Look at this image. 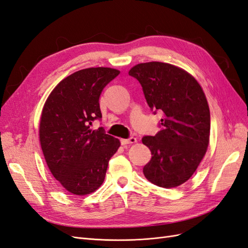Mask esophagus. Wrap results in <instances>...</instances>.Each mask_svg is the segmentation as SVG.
I'll return each instance as SVG.
<instances>
[{
  "mask_svg": "<svg viewBox=\"0 0 248 248\" xmlns=\"http://www.w3.org/2000/svg\"><path fill=\"white\" fill-rule=\"evenodd\" d=\"M138 141V140L136 138H130V139H127V140H121V144L122 145H129V144H136Z\"/></svg>",
  "mask_w": 248,
  "mask_h": 248,
  "instance_id": "obj_1",
  "label": "esophagus"
}]
</instances>
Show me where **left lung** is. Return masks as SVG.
Listing matches in <instances>:
<instances>
[{
	"label": "left lung",
	"instance_id": "8db88e82",
	"mask_svg": "<svg viewBox=\"0 0 248 248\" xmlns=\"http://www.w3.org/2000/svg\"><path fill=\"white\" fill-rule=\"evenodd\" d=\"M128 73L140 81L150 108L163 115L161 129L141 140L152 153L142 171L151 183L174 188L193 175L207 152L210 109L206 95L190 73L169 63H140Z\"/></svg>",
	"mask_w": 248,
	"mask_h": 248
}]
</instances>
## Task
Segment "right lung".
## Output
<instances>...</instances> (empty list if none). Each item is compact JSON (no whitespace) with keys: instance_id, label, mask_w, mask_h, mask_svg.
Returning a JSON list of instances; mask_svg holds the SVG:
<instances>
[{"instance_id":"obj_1","label":"right lung","mask_w":248,"mask_h":248,"mask_svg":"<svg viewBox=\"0 0 248 248\" xmlns=\"http://www.w3.org/2000/svg\"><path fill=\"white\" fill-rule=\"evenodd\" d=\"M119 73L108 67L78 70L60 81L43 106L39 140L44 158L51 175L76 196L99 188L110 157L121 145L102 128H91L102 117V90Z\"/></svg>"}]
</instances>
